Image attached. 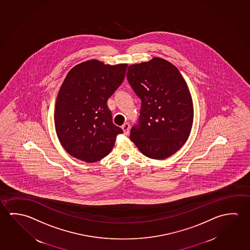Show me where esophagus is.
Instances as JSON below:
<instances>
[{"instance_id": "obj_1", "label": "esophagus", "mask_w": 250, "mask_h": 250, "mask_svg": "<svg viewBox=\"0 0 250 250\" xmlns=\"http://www.w3.org/2000/svg\"><path fill=\"white\" fill-rule=\"evenodd\" d=\"M122 129H123L124 133L125 135H128V133L130 131V125L128 123L124 124L123 125H122Z\"/></svg>"}]
</instances>
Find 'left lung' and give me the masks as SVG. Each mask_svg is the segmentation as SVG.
<instances>
[{
	"label": "left lung",
	"mask_w": 250,
	"mask_h": 250,
	"mask_svg": "<svg viewBox=\"0 0 250 250\" xmlns=\"http://www.w3.org/2000/svg\"><path fill=\"white\" fill-rule=\"evenodd\" d=\"M127 80L141 99L139 122L130 139L144 155L164 160L188 139L193 105L188 87L175 66L163 58L131 64Z\"/></svg>",
	"instance_id": "obj_1"
}]
</instances>
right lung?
Listing matches in <instances>:
<instances>
[{"label": "right lung", "mask_w": 250, "mask_h": 250, "mask_svg": "<svg viewBox=\"0 0 250 250\" xmlns=\"http://www.w3.org/2000/svg\"><path fill=\"white\" fill-rule=\"evenodd\" d=\"M126 63L88 60L74 66L58 92L54 114L62 146L78 160L93 163L111 152L123 133L112 123L107 100L123 83Z\"/></svg>", "instance_id": "add662e5"}]
</instances>
